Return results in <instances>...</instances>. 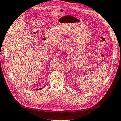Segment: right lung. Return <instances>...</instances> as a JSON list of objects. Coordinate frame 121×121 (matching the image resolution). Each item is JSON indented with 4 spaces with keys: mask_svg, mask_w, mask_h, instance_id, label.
<instances>
[{
    "mask_svg": "<svg viewBox=\"0 0 121 121\" xmlns=\"http://www.w3.org/2000/svg\"><path fill=\"white\" fill-rule=\"evenodd\" d=\"M41 89H42V88H39V89H37V90H36H36H41Z\"/></svg>",
    "mask_w": 121,
    "mask_h": 121,
    "instance_id": "obj_1",
    "label": "right lung"
}]
</instances>
